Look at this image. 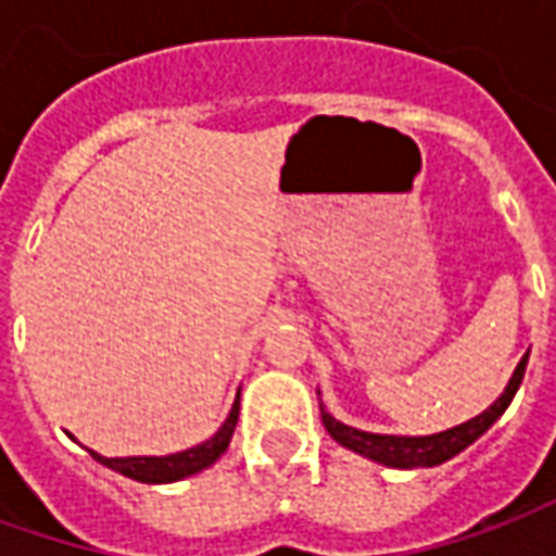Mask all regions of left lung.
Here are the masks:
<instances>
[{
    "mask_svg": "<svg viewBox=\"0 0 556 556\" xmlns=\"http://www.w3.org/2000/svg\"><path fill=\"white\" fill-rule=\"evenodd\" d=\"M527 357H530V351L518 361L513 378H509V384L503 387V393L491 402L489 408L482 410V414H477L473 419H467V422H458L453 429L434 431V434H375V431H363L354 429V426H345V422L333 417L325 405H321V422H325V429L330 431L333 441L342 443L351 453L372 458L378 465L399 467V470L443 465V462H450L453 455L467 450L477 438H482V434L501 419L503 410L509 408V402L515 399L518 387H521V378H525Z\"/></svg>",
    "mask_w": 556,
    "mask_h": 556,
    "instance_id": "8db88e82",
    "label": "left lung"
}]
</instances>
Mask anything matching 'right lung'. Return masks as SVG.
<instances>
[{
  "label": "right lung",
  "mask_w": 556,
  "mask_h": 556,
  "mask_svg": "<svg viewBox=\"0 0 556 556\" xmlns=\"http://www.w3.org/2000/svg\"><path fill=\"white\" fill-rule=\"evenodd\" d=\"M238 410H241V390L231 402L229 417L223 419L219 426L207 441L195 443L190 450H181V453L169 455H125V458H106V455L89 450L94 462H101L103 467H110L115 473H122L127 479H137V482H148V485H163V482H178V479H187L205 470L217 462L219 455L229 450L231 434H235V426H238Z\"/></svg>",
  "instance_id": "obj_1"
}]
</instances>
